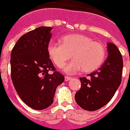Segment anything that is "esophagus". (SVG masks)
<instances>
[{
  "instance_id": "obj_1",
  "label": "esophagus",
  "mask_w": 130,
  "mask_h": 130,
  "mask_svg": "<svg viewBox=\"0 0 130 130\" xmlns=\"http://www.w3.org/2000/svg\"><path fill=\"white\" fill-rule=\"evenodd\" d=\"M64 79H65V81L68 82V81H69V80L71 79V77H69V76H66V77H64Z\"/></svg>"
}]
</instances>
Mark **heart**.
Wrapping results in <instances>:
<instances>
[{
	"label": "heart",
	"mask_w": 130,
	"mask_h": 130,
	"mask_svg": "<svg viewBox=\"0 0 130 130\" xmlns=\"http://www.w3.org/2000/svg\"><path fill=\"white\" fill-rule=\"evenodd\" d=\"M48 53L57 68H63L67 61H71L64 69L66 73L72 74L82 69L85 73H90L99 68L105 60V46L88 36L82 34H69L62 37L61 44L50 42Z\"/></svg>",
	"instance_id": "b5f03b06"
}]
</instances>
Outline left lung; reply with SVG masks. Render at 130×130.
I'll use <instances>...</instances> for the list:
<instances>
[{"label":"left lung","instance_id":"left-lung-1","mask_svg":"<svg viewBox=\"0 0 130 130\" xmlns=\"http://www.w3.org/2000/svg\"><path fill=\"white\" fill-rule=\"evenodd\" d=\"M108 58L102 66L88 77H80L81 88L75 99L84 110L95 111L111 100L121 82L123 58L119 48L108 43Z\"/></svg>","mask_w":130,"mask_h":130}]
</instances>
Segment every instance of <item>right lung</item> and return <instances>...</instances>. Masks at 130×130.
Here are the masks:
<instances>
[{
  "instance_id": "1",
  "label": "right lung",
  "mask_w": 130,
  "mask_h": 130,
  "mask_svg": "<svg viewBox=\"0 0 130 130\" xmlns=\"http://www.w3.org/2000/svg\"><path fill=\"white\" fill-rule=\"evenodd\" d=\"M51 29L40 27L24 34L11 53V77L14 88L22 101L34 110L49 107L56 88L64 81V76L56 71L48 53Z\"/></svg>"
}]
</instances>
